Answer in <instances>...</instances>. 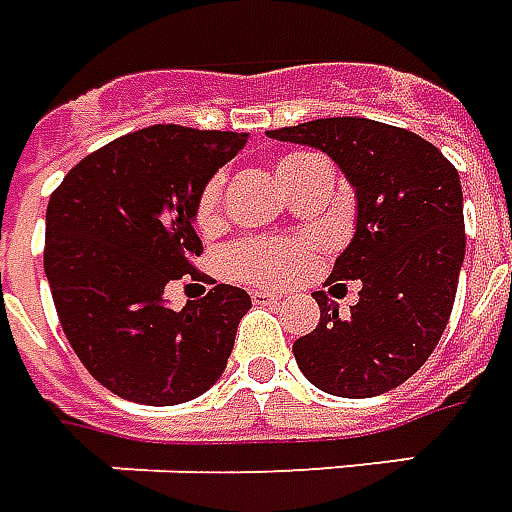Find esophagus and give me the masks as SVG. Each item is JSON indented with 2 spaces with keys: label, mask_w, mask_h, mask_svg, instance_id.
Masks as SVG:
<instances>
[{
  "label": "esophagus",
  "mask_w": 512,
  "mask_h": 512,
  "mask_svg": "<svg viewBox=\"0 0 512 512\" xmlns=\"http://www.w3.org/2000/svg\"><path fill=\"white\" fill-rule=\"evenodd\" d=\"M250 300H253L256 306H273V303L281 300V295H278V292H270V289H253V292H250Z\"/></svg>",
  "instance_id": "34e87169"
}]
</instances>
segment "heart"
<instances>
[{
	"label": "heart",
	"mask_w": 512,
	"mask_h": 512,
	"mask_svg": "<svg viewBox=\"0 0 512 512\" xmlns=\"http://www.w3.org/2000/svg\"><path fill=\"white\" fill-rule=\"evenodd\" d=\"M317 157L311 154H289L278 159L275 173L281 187L289 190L295 187V181L306 173V168ZM223 192H226V173H212L201 184V190L195 195V226L212 231L223 220ZM314 253V242L303 237H248L234 242L223 253V273L234 281L262 286H281L295 281L306 273Z\"/></svg>",
	"instance_id": "heart-1"
}]
</instances>
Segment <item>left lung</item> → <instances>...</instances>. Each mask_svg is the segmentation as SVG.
Masks as SVG:
<instances>
[{"label":"left lung","instance_id":"8db88e82","mask_svg":"<svg viewBox=\"0 0 512 512\" xmlns=\"http://www.w3.org/2000/svg\"><path fill=\"white\" fill-rule=\"evenodd\" d=\"M267 134L325 151L358 198L355 237L328 278H358V303L339 317L331 297L314 292L320 322L292 344L300 372L350 400L397 389L436 350L452 314L466 253L458 170L419 134L369 118H320Z\"/></svg>","mask_w":512,"mask_h":512}]
</instances>
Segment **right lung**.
<instances>
[{"label": "right lung", "instance_id": "1", "mask_svg": "<svg viewBox=\"0 0 512 512\" xmlns=\"http://www.w3.org/2000/svg\"><path fill=\"white\" fill-rule=\"evenodd\" d=\"M248 132L157 123L68 170L46 209L43 270L63 333L93 378L123 400L179 405L215 386L250 295L215 284L173 311L165 286L204 253L195 195Z\"/></svg>", "mask_w": 512, "mask_h": 512}]
</instances>
